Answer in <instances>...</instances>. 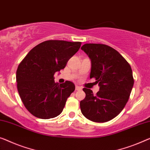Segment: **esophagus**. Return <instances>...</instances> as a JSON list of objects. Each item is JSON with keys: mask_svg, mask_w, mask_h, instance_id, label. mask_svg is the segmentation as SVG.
I'll return each mask as SVG.
<instances>
[{"mask_svg": "<svg viewBox=\"0 0 150 150\" xmlns=\"http://www.w3.org/2000/svg\"><path fill=\"white\" fill-rule=\"evenodd\" d=\"M75 89H76V90H77V91H81V89H82V88H81L80 86H77V85H76V86H75Z\"/></svg>", "mask_w": 150, "mask_h": 150, "instance_id": "obj_1", "label": "esophagus"}]
</instances>
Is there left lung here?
<instances>
[{
  "label": "left lung",
  "instance_id": "obj_1",
  "mask_svg": "<svg viewBox=\"0 0 150 150\" xmlns=\"http://www.w3.org/2000/svg\"><path fill=\"white\" fill-rule=\"evenodd\" d=\"M81 49L91 59L89 77L100 86L96 95L90 89H83L86 98L80 102L81 111L91 121H109L128 102L134 83L132 69L118 51L106 44H86Z\"/></svg>",
  "mask_w": 150,
  "mask_h": 150
}]
</instances>
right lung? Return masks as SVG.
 Masks as SVG:
<instances>
[{"instance_id":"obj_1","label":"right lung","mask_w":150,"mask_h":150,"mask_svg":"<svg viewBox=\"0 0 150 150\" xmlns=\"http://www.w3.org/2000/svg\"><path fill=\"white\" fill-rule=\"evenodd\" d=\"M81 42L47 40L33 48L18 66L17 90L23 104L32 115L49 119L62 112L75 90L73 82H54V75L65 67L79 50Z\"/></svg>"}]
</instances>
